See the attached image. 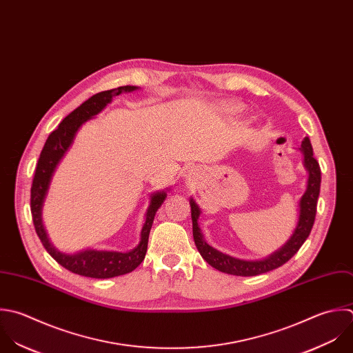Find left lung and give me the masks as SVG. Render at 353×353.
Returning <instances> with one entry per match:
<instances>
[{
	"instance_id": "1",
	"label": "left lung",
	"mask_w": 353,
	"mask_h": 353,
	"mask_svg": "<svg viewBox=\"0 0 353 353\" xmlns=\"http://www.w3.org/2000/svg\"><path fill=\"white\" fill-rule=\"evenodd\" d=\"M300 151L304 155V166L308 172V181H307V190L304 195L300 199V217L299 223L296 225V230L290 239L275 253L271 256L256 260V261H246L239 260L235 257H231L228 254H224L214 248L209 246L203 235L201 232V228L198 225V219L201 216V210L198 205L194 202V199L190 201L191 205V217H192V235L196 245L198 252L203 257V260L210 264L213 268L236 276H256L260 274L270 272L272 270H276L282 267L285 263H288L304 245L307 238L311 234V230L315 223L316 216V205L318 198L321 192V166L318 161L314 158V150L311 145V141L308 137H305L301 143Z\"/></svg>"
}]
</instances>
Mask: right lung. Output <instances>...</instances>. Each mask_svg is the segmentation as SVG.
<instances>
[{
  "label": "right lung",
  "instance_id": "obj_1",
  "mask_svg": "<svg viewBox=\"0 0 353 353\" xmlns=\"http://www.w3.org/2000/svg\"><path fill=\"white\" fill-rule=\"evenodd\" d=\"M137 86H119L111 90H104L100 93L93 94L86 101H83L78 108H75L72 112H70L59 125L57 129H54L49 137L45 141V145L39 154V159L35 168L32 185H31V216L35 232L42 242L46 252L65 270L88 276V278H96V279H107L114 278L119 275H125L136 270L141 261L145 257L147 245H148V236L150 231L154 223V217L157 210L161 208L166 198V192L161 191L157 194H152L150 206L145 213V223L141 230V239L137 248H134L130 252L119 253V252H105V250H83L75 254H65L60 253L54 246L49 242L46 231L42 224V206L43 201L52 180V176L70 148V145L74 141V137L78 132V129L82 126L83 122L97 115L108 103H111L114 96L121 94L122 92H133Z\"/></svg>",
  "mask_w": 353,
  "mask_h": 353
}]
</instances>
